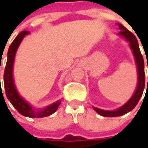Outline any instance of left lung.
I'll return each mask as SVG.
<instances>
[{
  "instance_id": "1",
  "label": "left lung",
  "mask_w": 148,
  "mask_h": 148,
  "mask_svg": "<svg viewBox=\"0 0 148 148\" xmlns=\"http://www.w3.org/2000/svg\"><path fill=\"white\" fill-rule=\"evenodd\" d=\"M119 28L121 31L119 33V34H120L121 36L124 38L128 43L129 46L133 51L135 62H136V65H137V69H138V86L137 89L134 92V95L131 97V99L128 100L127 103H125L123 105L122 107H120L119 109H118L116 110H100L98 108L93 107L94 110H95L99 114L102 115L104 117H117L123 115L125 114H127L128 112L134 109V107L137 105L138 103L139 99H141L144 87H145V72H144V61L143 55L141 53L138 46V43L136 37L134 36L133 33L128 30L124 26H123L121 24H119ZM148 68V64H147ZM147 86H148V79H147Z\"/></svg>"
}]
</instances>
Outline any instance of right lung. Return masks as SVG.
I'll return each instance as SVG.
<instances>
[{
  "label": "right lung",
  "instance_id": "1",
  "mask_svg": "<svg viewBox=\"0 0 148 148\" xmlns=\"http://www.w3.org/2000/svg\"><path fill=\"white\" fill-rule=\"evenodd\" d=\"M29 34V32L25 30L20 32L9 48L8 53H7V62L4 71V86H5L7 99L10 101V103L20 114L29 118H43V117L49 116L52 114H53L54 112H56L61 104V100H58L53 104L47 106L43 110H35V109L33 108L28 102H26L17 92V90L14 86V78H13V65H14V56L21 41L23 40V38L26 34Z\"/></svg>",
  "mask_w": 148,
  "mask_h": 148
}]
</instances>
